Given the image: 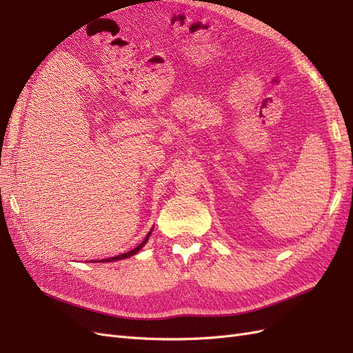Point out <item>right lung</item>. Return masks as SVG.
<instances>
[{
    "label": "right lung",
    "instance_id": "obj_1",
    "mask_svg": "<svg viewBox=\"0 0 353 353\" xmlns=\"http://www.w3.org/2000/svg\"><path fill=\"white\" fill-rule=\"evenodd\" d=\"M148 237H150V232L147 234V237L143 240V243H140L137 245L135 249H132L131 252H128V253H122V254H117V256H113V258H109V259H100L99 262H113V261H121V259H125V258H130V256H132V254H135L138 250H140L143 245L147 243V240H148Z\"/></svg>",
    "mask_w": 353,
    "mask_h": 353
}]
</instances>
